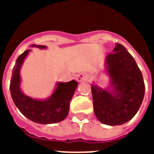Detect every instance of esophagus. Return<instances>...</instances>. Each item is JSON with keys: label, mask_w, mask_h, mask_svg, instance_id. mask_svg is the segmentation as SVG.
I'll use <instances>...</instances> for the list:
<instances>
[{"label": "esophagus", "mask_w": 154, "mask_h": 154, "mask_svg": "<svg viewBox=\"0 0 154 154\" xmlns=\"http://www.w3.org/2000/svg\"><path fill=\"white\" fill-rule=\"evenodd\" d=\"M89 76L87 74H85V73H80V74H79L78 76H77V80H78V82H79L89 81Z\"/></svg>", "instance_id": "obj_1"}]
</instances>
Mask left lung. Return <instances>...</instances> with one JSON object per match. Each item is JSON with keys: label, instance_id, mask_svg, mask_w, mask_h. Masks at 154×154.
Listing matches in <instances>:
<instances>
[{"label": "left lung", "instance_id": "8db88e82", "mask_svg": "<svg viewBox=\"0 0 154 154\" xmlns=\"http://www.w3.org/2000/svg\"><path fill=\"white\" fill-rule=\"evenodd\" d=\"M103 73L109 85H91L94 113L99 122L109 126L126 123L138 112L145 93L140 69L126 48L116 43L112 53L105 60Z\"/></svg>", "mask_w": 154, "mask_h": 154}]
</instances>
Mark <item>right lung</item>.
I'll list each match as a JSON object with an SVG mask.
<instances>
[{
    "label": "right lung",
    "instance_id": "add662e5",
    "mask_svg": "<svg viewBox=\"0 0 154 154\" xmlns=\"http://www.w3.org/2000/svg\"><path fill=\"white\" fill-rule=\"evenodd\" d=\"M31 48L46 49L47 46L31 45ZM31 49L24 51L16 60L12 71L10 91L12 99L19 111L30 120L40 124L59 123L66 118L69 104L78 87V82L72 80L68 82H57L51 96L46 99H34L27 96L21 89V69Z\"/></svg>",
    "mask_w": 154,
    "mask_h": 154
}]
</instances>
